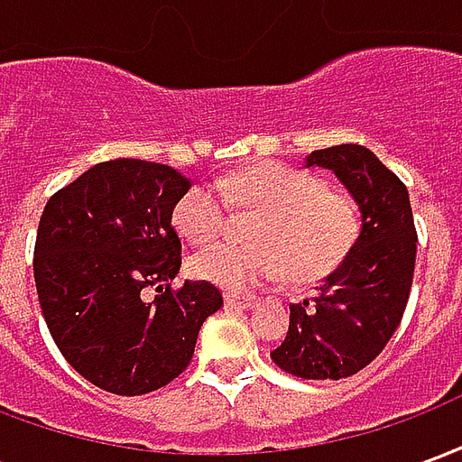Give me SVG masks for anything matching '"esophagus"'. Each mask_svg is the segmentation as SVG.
Returning <instances> with one entry per match:
<instances>
[{
	"label": "esophagus",
	"instance_id": "34e87169",
	"mask_svg": "<svg viewBox=\"0 0 462 462\" xmlns=\"http://www.w3.org/2000/svg\"><path fill=\"white\" fill-rule=\"evenodd\" d=\"M225 304L230 310H252L254 307V297H245V294H225Z\"/></svg>",
	"mask_w": 462,
	"mask_h": 462
}]
</instances>
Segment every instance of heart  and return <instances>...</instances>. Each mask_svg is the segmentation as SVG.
Masks as SVG:
<instances>
[{"label":"heart","mask_w":462,"mask_h":462,"mask_svg":"<svg viewBox=\"0 0 462 462\" xmlns=\"http://www.w3.org/2000/svg\"><path fill=\"white\" fill-rule=\"evenodd\" d=\"M227 202L240 210H262L254 247L215 245L190 260V274L227 291H252L291 274L301 282L327 277L339 267L361 230L358 205L346 192L327 190L311 172L264 162L210 185L182 192L172 225L192 245H210L225 230Z\"/></svg>","instance_id":"heart-1"}]
</instances>
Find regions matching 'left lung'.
<instances>
[{"label": "left lung", "mask_w": 462, "mask_h": 462, "mask_svg": "<svg viewBox=\"0 0 462 462\" xmlns=\"http://www.w3.org/2000/svg\"><path fill=\"white\" fill-rule=\"evenodd\" d=\"M307 168H327L351 192L361 230L319 297L290 304V331L272 361L297 378L354 376L383 351L401 324L416 267V225L403 182L364 145L314 151Z\"/></svg>", "instance_id": "8db88e82"}]
</instances>
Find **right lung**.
I'll return each mask as SVG.
<instances>
[{
	"label": "right lung",
	"instance_id": "obj_1",
	"mask_svg": "<svg viewBox=\"0 0 462 462\" xmlns=\"http://www.w3.org/2000/svg\"><path fill=\"white\" fill-rule=\"evenodd\" d=\"M190 180L171 165H94L46 202L34 282L51 339L71 366L116 396L158 391L188 368L202 321L222 307L208 282H185L172 208ZM155 289L152 300L144 290Z\"/></svg>",
	"mask_w": 462,
	"mask_h": 462
}]
</instances>
